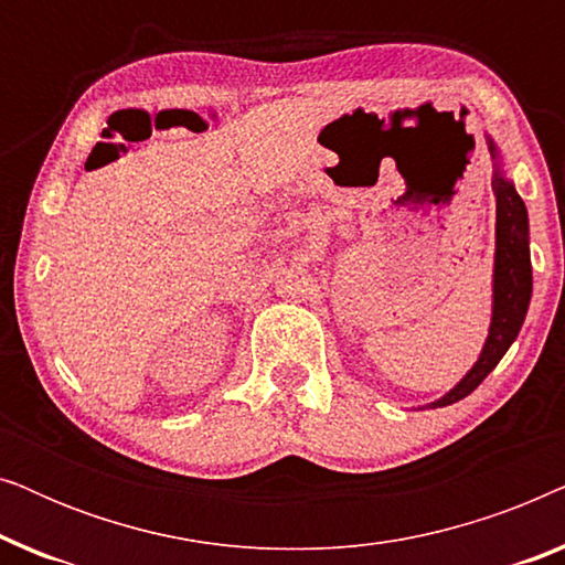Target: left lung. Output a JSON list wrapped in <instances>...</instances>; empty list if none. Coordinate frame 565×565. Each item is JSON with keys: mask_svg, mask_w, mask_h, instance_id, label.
Listing matches in <instances>:
<instances>
[{"mask_svg": "<svg viewBox=\"0 0 565 565\" xmlns=\"http://www.w3.org/2000/svg\"><path fill=\"white\" fill-rule=\"evenodd\" d=\"M489 149L497 157V146L489 141ZM493 198H497V267H493V319L491 331L486 339L481 358L473 370L439 398L437 406H450L455 401L466 398L473 393L483 377L499 365L509 344L520 334L524 313H527L532 296V267H530V226H527V207L522 198L516 195L514 184L507 182L499 172L491 180Z\"/></svg>", "mask_w": 565, "mask_h": 565, "instance_id": "1", "label": "left lung"}]
</instances>
